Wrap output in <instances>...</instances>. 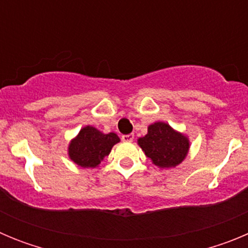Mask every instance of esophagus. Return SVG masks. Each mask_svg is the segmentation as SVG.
Here are the masks:
<instances>
[{
	"mask_svg": "<svg viewBox=\"0 0 248 248\" xmlns=\"http://www.w3.org/2000/svg\"><path fill=\"white\" fill-rule=\"evenodd\" d=\"M122 140L123 141H125V143H131V141L134 140V134L122 135Z\"/></svg>",
	"mask_w": 248,
	"mask_h": 248,
	"instance_id": "obj_1",
	"label": "esophagus"
}]
</instances>
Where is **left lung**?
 Wrapping results in <instances>:
<instances>
[{"mask_svg":"<svg viewBox=\"0 0 248 248\" xmlns=\"http://www.w3.org/2000/svg\"><path fill=\"white\" fill-rule=\"evenodd\" d=\"M144 154L160 169L175 168L184 161L190 149L189 138L168 123L156 122L148 126V134L138 139Z\"/></svg>","mask_w":248,"mask_h":248,"instance_id":"obj_1","label":"left lung"}]
</instances>
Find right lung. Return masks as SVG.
<instances>
[{
  "mask_svg": "<svg viewBox=\"0 0 248 248\" xmlns=\"http://www.w3.org/2000/svg\"><path fill=\"white\" fill-rule=\"evenodd\" d=\"M120 139L115 133L104 134L92 125L80 129L68 146V156L80 168H97Z\"/></svg>",
  "mask_w": 248,
  "mask_h": 248,
  "instance_id": "obj_1",
  "label": "right lung"
}]
</instances>
